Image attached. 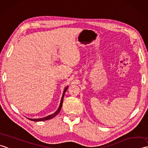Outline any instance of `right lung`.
Returning a JSON list of instances; mask_svg holds the SVG:
<instances>
[{
    "mask_svg": "<svg viewBox=\"0 0 148 148\" xmlns=\"http://www.w3.org/2000/svg\"><path fill=\"white\" fill-rule=\"evenodd\" d=\"M67 88H68V86H67L66 88V89H65L64 90V93H63V95H62V98H61V101H60V106H59V107H58V110H57L54 113H53V114H51V115H49V116H46V117H44V118H42V119H29V120H31V121H35V122H38V121H47V120H50V119H52V118H53L54 116H56L58 113H59V112L60 111V110H61V108H62V103H63V99H64V94H65V92H66V90H67Z\"/></svg>",
    "mask_w": 148,
    "mask_h": 148,
    "instance_id": "1",
    "label": "right lung"
}]
</instances>
